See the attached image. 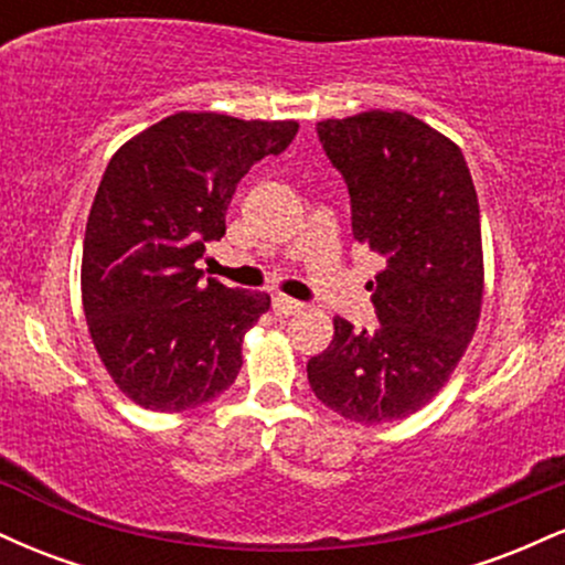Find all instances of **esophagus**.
<instances>
[{
  "instance_id": "esophagus-1",
  "label": "esophagus",
  "mask_w": 565,
  "mask_h": 565,
  "mask_svg": "<svg viewBox=\"0 0 565 565\" xmlns=\"http://www.w3.org/2000/svg\"><path fill=\"white\" fill-rule=\"evenodd\" d=\"M274 310H276V316H295V313H300V310H302V302L291 300V297L276 295L274 297Z\"/></svg>"
}]
</instances>
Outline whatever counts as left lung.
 Returning a JSON list of instances; mask_svg holds the SVG:
<instances>
[{
    "mask_svg": "<svg viewBox=\"0 0 565 565\" xmlns=\"http://www.w3.org/2000/svg\"><path fill=\"white\" fill-rule=\"evenodd\" d=\"M345 180L355 242L382 257L366 284L380 327L334 337L308 361L316 398L350 423L419 412L446 385L483 300L481 210L468 161L449 138L404 111L316 125Z\"/></svg>",
    "mask_w": 565,
    "mask_h": 565,
    "instance_id": "1",
    "label": "left lung"
}]
</instances>
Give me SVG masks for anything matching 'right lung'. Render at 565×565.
Segmentation results:
<instances>
[{
    "mask_svg": "<svg viewBox=\"0 0 565 565\" xmlns=\"http://www.w3.org/2000/svg\"><path fill=\"white\" fill-rule=\"evenodd\" d=\"M297 121L167 116L132 138L97 185L82 255V302L103 366L129 401L185 412L228 391L265 291L201 281L225 236L238 180L295 140Z\"/></svg>",
    "mask_w": 565,
    "mask_h": 565,
    "instance_id": "obj_1",
    "label": "right lung"
}]
</instances>
